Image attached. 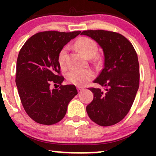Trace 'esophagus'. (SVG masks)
Wrapping results in <instances>:
<instances>
[{
  "mask_svg": "<svg viewBox=\"0 0 156 156\" xmlns=\"http://www.w3.org/2000/svg\"><path fill=\"white\" fill-rule=\"evenodd\" d=\"M77 89H78V93L81 92L83 90V88H81V87H78V88H77Z\"/></svg>",
  "mask_w": 156,
  "mask_h": 156,
  "instance_id": "esophagus-1",
  "label": "esophagus"
}]
</instances>
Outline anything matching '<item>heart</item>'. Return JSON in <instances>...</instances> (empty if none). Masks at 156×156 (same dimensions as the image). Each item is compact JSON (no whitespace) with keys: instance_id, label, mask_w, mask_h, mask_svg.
<instances>
[{"instance_id":"obj_1","label":"heart","mask_w":156,"mask_h":156,"mask_svg":"<svg viewBox=\"0 0 156 156\" xmlns=\"http://www.w3.org/2000/svg\"><path fill=\"white\" fill-rule=\"evenodd\" d=\"M75 48L83 53L87 58H92L98 53V45L94 40L87 37H80L75 43ZM67 47H64L58 53V62L60 67H66V59L67 55ZM94 77V73L91 69H72L67 75V78L69 83L76 86H85L86 84L92 80Z\"/></svg>"}]
</instances>
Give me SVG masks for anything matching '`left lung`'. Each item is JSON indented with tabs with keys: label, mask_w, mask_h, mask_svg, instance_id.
Instances as JSON below:
<instances>
[{
	"label": "left lung",
	"mask_w": 156,
	"mask_h": 156,
	"mask_svg": "<svg viewBox=\"0 0 156 156\" xmlns=\"http://www.w3.org/2000/svg\"><path fill=\"white\" fill-rule=\"evenodd\" d=\"M80 34L94 39L104 55V67L94 83L105 89H89L94 98L87 106V112L101 126L115 125L130 111L139 89L136 52L128 39L115 32L89 30Z\"/></svg>",
	"instance_id": "obj_1"
}]
</instances>
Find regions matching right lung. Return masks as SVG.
Wrapping results in <instances>:
<instances>
[{
	"mask_svg": "<svg viewBox=\"0 0 156 156\" xmlns=\"http://www.w3.org/2000/svg\"><path fill=\"white\" fill-rule=\"evenodd\" d=\"M80 31H44L32 36L20 51L16 85L23 108L36 122L53 125L62 120L71 100L78 94L72 84L62 85L58 62L61 50ZM51 83L60 84L51 90Z\"/></svg>",
	"mask_w": 156,
	"mask_h": 156,
	"instance_id": "obj_1",
	"label": "right lung"
}]
</instances>
